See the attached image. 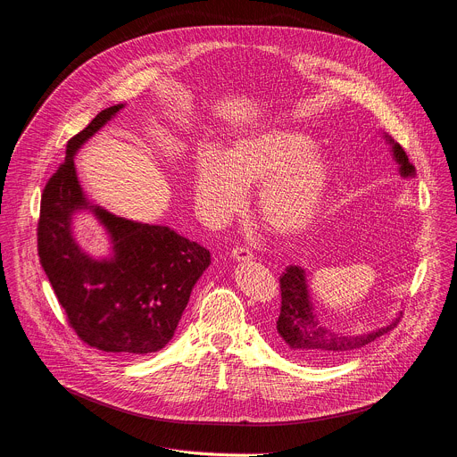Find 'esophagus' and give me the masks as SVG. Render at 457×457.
<instances>
[{
    "label": "esophagus",
    "mask_w": 457,
    "mask_h": 457,
    "mask_svg": "<svg viewBox=\"0 0 457 457\" xmlns=\"http://www.w3.org/2000/svg\"><path fill=\"white\" fill-rule=\"evenodd\" d=\"M231 256L235 258V260H238V262H249V260H253L254 256H253V251L249 249V247H233V251H231Z\"/></svg>",
    "instance_id": "1"
}]
</instances>
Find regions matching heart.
I'll list each match as a JSON object with an SVG mask.
<instances>
[{"instance_id":"heart-1","label":"heart","mask_w":457,"mask_h":457,"mask_svg":"<svg viewBox=\"0 0 457 457\" xmlns=\"http://www.w3.org/2000/svg\"><path fill=\"white\" fill-rule=\"evenodd\" d=\"M307 134L267 129L244 136L224 152L206 148L195 167V201L210 224H222L256 187L254 208L278 235L305 231L320 215L332 181L328 162Z\"/></svg>"}]
</instances>
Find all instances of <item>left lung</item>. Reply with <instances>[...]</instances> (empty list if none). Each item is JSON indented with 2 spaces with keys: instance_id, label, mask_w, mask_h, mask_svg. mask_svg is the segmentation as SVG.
<instances>
[{
  "instance_id": "1",
  "label": "left lung",
  "mask_w": 457,
  "mask_h": 457,
  "mask_svg": "<svg viewBox=\"0 0 457 457\" xmlns=\"http://www.w3.org/2000/svg\"><path fill=\"white\" fill-rule=\"evenodd\" d=\"M389 143L393 145V154L400 163L402 176H414V167L409 163L405 150L393 139H389ZM279 288L281 307L276 321V336L281 346L299 361L318 362L361 350L377 337L393 330L398 323L396 320L393 325L364 336H341L330 332L316 316L305 281V272L301 267L288 265L279 278Z\"/></svg>"
}]
</instances>
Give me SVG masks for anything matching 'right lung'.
I'll return each mask as SVG.
<instances>
[{"mask_svg":"<svg viewBox=\"0 0 457 457\" xmlns=\"http://www.w3.org/2000/svg\"><path fill=\"white\" fill-rule=\"evenodd\" d=\"M123 105L100 111L66 145L64 163L48 179L37 222L39 262L68 325L87 346L116 355L160 352L172 337L210 251L167 226L139 224L95 208L111 233L114 256L93 260L71 237V213L87 208L73 156Z\"/></svg>","mask_w":457,"mask_h":457,"instance_id":"right-lung-1","label":"right lung"}]
</instances>
